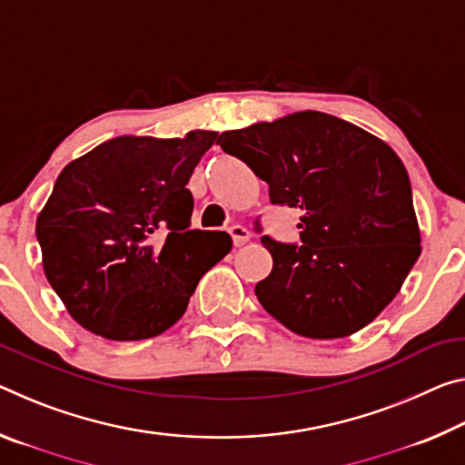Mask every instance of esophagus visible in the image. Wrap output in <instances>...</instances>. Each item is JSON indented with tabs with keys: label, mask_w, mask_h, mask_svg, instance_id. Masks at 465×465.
<instances>
[{
	"label": "esophagus",
	"mask_w": 465,
	"mask_h": 465,
	"mask_svg": "<svg viewBox=\"0 0 465 465\" xmlns=\"http://www.w3.org/2000/svg\"><path fill=\"white\" fill-rule=\"evenodd\" d=\"M230 235H232V240H233V246H242V244H246V242L250 240V232L246 230V227H242V225H232L230 227Z\"/></svg>",
	"instance_id": "esophagus-1"
}]
</instances>
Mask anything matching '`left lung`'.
I'll use <instances>...</instances> for the list:
<instances>
[{"label": "left lung", "mask_w": 465, "mask_h": 465, "mask_svg": "<svg viewBox=\"0 0 465 465\" xmlns=\"http://www.w3.org/2000/svg\"><path fill=\"white\" fill-rule=\"evenodd\" d=\"M217 144L269 183L271 204L300 211V244L262 235L272 269L254 292L264 311L312 339L377 319L420 256L410 178L391 146L321 112L223 132Z\"/></svg>", "instance_id": "8db88e82"}]
</instances>
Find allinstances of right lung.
<instances>
[{
    "instance_id": "obj_1",
    "label": "right lung",
    "mask_w": 465,
    "mask_h": 465,
    "mask_svg": "<svg viewBox=\"0 0 465 465\" xmlns=\"http://www.w3.org/2000/svg\"><path fill=\"white\" fill-rule=\"evenodd\" d=\"M217 132L120 136L64 167L36 219L43 269L72 319L114 341L161 335L232 250L225 232L190 230L186 183Z\"/></svg>"
}]
</instances>
